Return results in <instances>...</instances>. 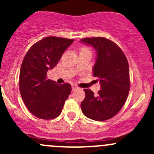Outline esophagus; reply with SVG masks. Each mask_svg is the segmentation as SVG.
<instances>
[{
	"label": "esophagus",
	"instance_id": "1",
	"mask_svg": "<svg viewBox=\"0 0 154 154\" xmlns=\"http://www.w3.org/2000/svg\"><path fill=\"white\" fill-rule=\"evenodd\" d=\"M71 87H72V91H74V90H76L77 88V86H76V85H74V84H73L72 86H71Z\"/></svg>",
	"mask_w": 154,
	"mask_h": 154
}]
</instances>
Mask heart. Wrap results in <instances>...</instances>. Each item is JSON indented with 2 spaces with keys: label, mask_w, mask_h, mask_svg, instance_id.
<instances>
[{
  "label": "heart",
  "mask_w": 154,
  "mask_h": 154,
  "mask_svg": "<svg viewBox=\"0 0 154 154\" xmlns=\"http://www.w3.org/2000/svg\"><path fill=\"white\" fill-rule=\"evenodd\" d=\"M81 52H91V51H90L89 48L86 47H83L80 48V53Z\"/></svg>",
  "instance_id": "1"
}]
</instances>
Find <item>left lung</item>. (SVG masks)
Listing matches in <instances>:
<instances>
[{
  "label": "left lung",
  "instance_id": "1",
  "mask_svg": "<svg viewBox=\"0 0 154 154\" xmlns=\"http://www.w3.org/2000/svg\"><path fill=\"white\" fill-rule=\"evenodd\" d=\"M81 42L97 51L93 76L99 79L101 88L97 95L85 88L82 112L92 120H108L122 109L128 96L130 81L127 57L116 43L103 37L84 38Z\"/></svg>",
  "mask_w": 154,
  "mask_h": 154
}]
</instances>
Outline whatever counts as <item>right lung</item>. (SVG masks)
I'll return each instance as SVG.
<instances>
[{"mask_svg": "<svg viewBox=\"0 0 154 154\" xmlns=\"http://www.w3.org/2000/svg\"><path fill=\"white\" fill-rule=\"evenodd\" d=\"M74 39L48 36L33 45L22 61L19 89L24 104L35 117L55 119L63 110L71 91L69 83L58 85L48 79L47 72L57 65Z\"/></svg>", "mask_w": 154, "mask_h": 154, "instance_id": "1", "label": "right lung"}]
</instances>
